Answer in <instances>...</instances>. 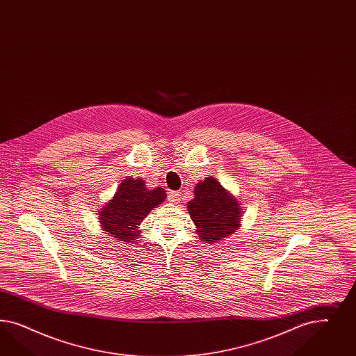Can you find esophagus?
<instances>
[{"label": "esophagus", "mask_w": 356, "mask_h": 356, "mask_svg": "<svg viewBox=\"0 0 356 356\" xmlns=\"http://www.w3.org/2000/svg\"><path fill=\"white\" fill-rule=\"evenodd\" d=\"M180 195L181 194L179 193V192H170L168 193V201L172 202V204H179L180 202Z\"/></svg>", "instance_id": "obj_1"}]
</instances>
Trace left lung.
Returning <instances> with one entry per match:
<instances>
[{
    "instance_id": "obj_1",
    "label": "left lung",
    "mask_w": 356,
    "mask_h": 356,
    "mask_svg": "<svg viewBox=\"0 0 356 356\" xmlns=\"http://www.w3.org/2000/svg\"><path fill=\"white\" fill-rule=\"evenodd\" d=\"M188 211L202 243L214 244L225 240L241 227L243 210L238 200L213 176L194 186V198L188 202Z\"/></svg>"
}]
</instances>
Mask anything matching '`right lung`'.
<instances>
[{
	"label": "right lung",
	"instance_id": "right-lung-1",
	"mask_svg": "<svg viewBox=\"0 0 356 356\" xmlns=\"http://www.w3.org/2000/svg\"><path fill=\"white\" fill-rule=\"evenodd\" d=\"M165 191L149 189L140 177H125L107 204L99 209V223L103 231L125 243H136L140 236V225L151 210L163 204Z\"/></svg>",
	"mask_w": 356,
	"mask_h": 356
}]
</instances>
